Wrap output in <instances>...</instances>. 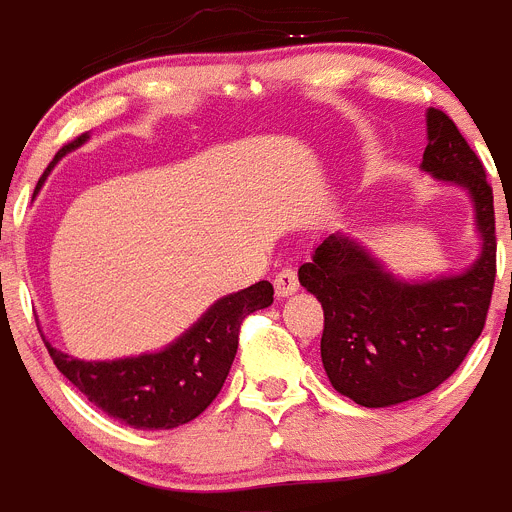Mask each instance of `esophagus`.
Listing matches in <instances>:
<instances>
[{"label": "esophagus", "instance_id": "34e87169", "mask_svg": "<svg viewBox=\"0 0 512 512\" xmlns=\"http://www.w3.org/2000/svg\"><path fill=\"white\" fill-rule=\"evenodd\" d=\"M274 289H277V297L295 295L297 289H300V279H297V271L292 269V266L277 271V277H274Z\"/></svg>", "mask_w": 512, "mask_h": 512}]
</instances>
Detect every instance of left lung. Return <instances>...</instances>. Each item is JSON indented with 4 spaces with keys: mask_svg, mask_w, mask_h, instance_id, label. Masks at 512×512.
Returning a JSON list of instances; mask_svg holds the SVG:
<instances>
[{
    "mask_svg": "<svg viewBox=\"0 0 512 512\" xmlns=\"http://www.w3.org/2000/svg\"><path fill=\"white\" fill-rule=\"evenodd\" d=\"M423 169L472 194L482 253L459 277L408 284L346 235H328L300 284L323 305L320 359L330 384L364 408L428 395L456 372L485 328L497 274L492 187L446 112L428 110Z\"/></svg>",
    "mask_w": 512,
    "mask_h": 512,
    "instance_id": "left-lung-1",
    "label": "left lung"
}]
</instances>
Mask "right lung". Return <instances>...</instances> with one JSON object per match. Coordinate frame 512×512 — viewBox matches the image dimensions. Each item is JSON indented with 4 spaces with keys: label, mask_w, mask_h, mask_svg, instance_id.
I'll return each mask as SVG.
<instances>
[{
    "label": "right lung",
    "mask_w": 512,
    "mask_h": 512,
    "mask_svg": "<svg viewBox=\"0 0 512 512\" xmlns=\"http://www.w3.org/2000/svg\"><path fill=\"white\" fill-rule=\"evenodd\" d=\"M84 140L87 133L63 146L53 158V164L69 148L81 146ZM271 302H274V287L269 282L251 284L235 295L217 300L169 348L135 359L81 361L53 348L48 341L45 348L58 372L110 418L143 431L176 428L210 408L217 392L223 390L235 359L243 320L251 312L269 307Z\"/></svg>",
    "instance_id": "obj_1"
}]
</instances>
